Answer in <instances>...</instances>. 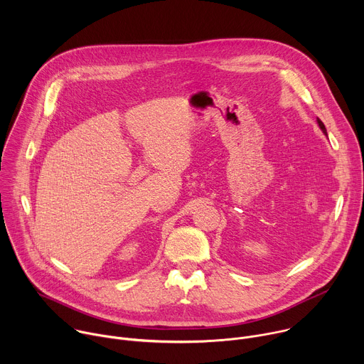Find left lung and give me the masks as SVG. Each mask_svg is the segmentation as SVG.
I'll list each match as a JSON object with an SVG mask.
<instances>
[{"label":"left lung","instance_id":"obj_1","mask_svg":"<svg viewBox=\"0 0 364 364\" xmlns=\"http://www.w3.org/2000/svg\"><path fill=\"white\" fill-rule=\"evenodd\" d=\"M318 121V125H320V128H321V131L324 132V134H327V129H326V127H324V124L321 122V119H317Z\"/></svg>","mask_w":364,"mask_h":364}]
</instances>
